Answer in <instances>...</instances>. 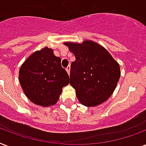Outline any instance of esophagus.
<instances>
[{
    "instance_id": "obj_1",
    "label": "esophagus",
    "mask_w": 146,
    "mask_h": 146,
    "mask_svg": "<svg viewBox=\"0 0 146 146\" xmlns=\"http://www.w3.org/2000/svg\"><path fill=\"white\" fill-rule=\"evenodd\" d=\"M66 72H67V73H68L69 75H70V66H67V67L66 68Z\"/></svg>"
}]
</instances>
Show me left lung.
Masks as SVG:
<instances>
[{
  "label": "left lung",
  "mask_w": 146,
  "mask_h": 146,
  "mask_svg": "<svg viewBox=\"0 0 146 146\" xmlns=\"http://www.w3.org/2000/svg\"><path fill=\"white\" fill-rule=\"evenodd\" d=\"M75 55L70 66V84L85 106H97L114 91L119 79L120 66L103 47L92 41L82 44L66 42Z\"/></svg>",
  "instance_id": "1"
}]
</instances>
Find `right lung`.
<instances>
[{
  "instance_id": "1",
  "label": "right lung",
  "mask_w": 146,
  "mask_h": 146,
  "mask_svg": "<svg viewBox=\"0 0 146 146\" xmlns=\"http://www.w3.org/2000/svg\"><path fill=\"white\" fill-rule=\"evenodd\" d=\"M60 57L44 48L35 51L19 69V80L24 93L40 106L53 105L59 99L62 88L69 84L68 73L61 66Z\"/></svg>"
}]
</instances>
